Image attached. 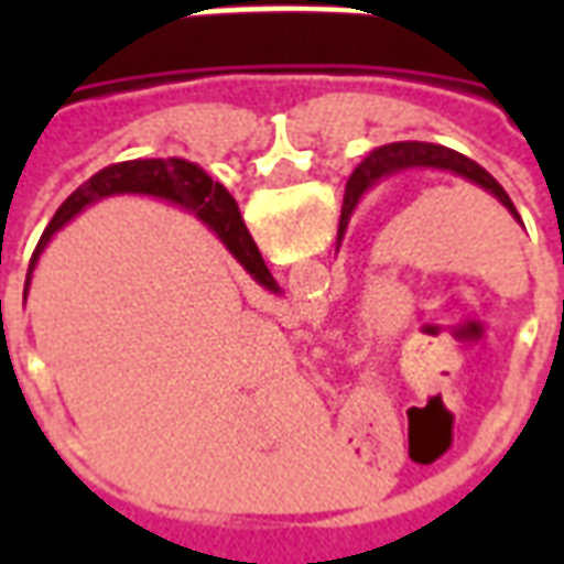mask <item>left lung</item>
Masks as SVG:
<instances>
[{
	"mask_svg": "<svg viewBox=\"0 0 564 564\" xmlns=\"http://www.w3.org/2000/svg\"><path fill=\"white\" fill-rule=\"evenodd\" d=\"M404 169H441V172H453L465 177V181H471V184L484 186L486 193H492V196L505 205V208L520 220V214L513 208V202L510 196L501 189L492 174L486 172L484 165H477L468 156H462L456 150L441 148V144H429V141H392V144H383V148L371 150L366 160L356 165V172L350 174V181H347V193H344V208H341V223H338V241L347 232V220H350V214L359 205V198L366 189H371L375 184H380L383 177H390L395 172H404Z\"/></svg>",
	"mask_w": 564,
	"mask_h": 564,
	"instance_id": "obj_1",
	"label": "left lung"
}]
</instances>
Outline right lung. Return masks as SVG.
Wrapping results in <instances>:
<instances>
[{
  "label": "right lung",
  "instance_id": "add662e5",
  "mask_svg": "<svg viewBox=\"0 0 564 564\" xmlns=\"http://www.w3.org/2000/svg\"><path fill=\"white\" fill-rule=\"evenodd\" d=\"M120 193H141V196H156L165 198V202H174L181 208L193 210L198 220L210 226L214 232L220 235V241L229 247L245 271L253 278V281L269 290V293H281L278 281L271 278V271L265 269L262 262V253L259 247L253 245V238L247 232L245 220H241V210L235 205V198L226 193V186L217 184L205 169H198L196 162L186 160H127L115 162L102 172H96L87 181L80 184L72 196L59 205V210L54 214V220L47 223L42 241L35 247L30 262V278L35 262L42 257V250L47 247V241L54 238L56 229H63L75 214L99 202V198L120 196ZM30 278H26V286H23V299H26V290H30Z\"/></svg>",
  "mask_w": 564,
  "mask_h": 564
}]
</instances>
